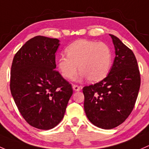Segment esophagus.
Returning <instances> with one entry per match:
<instances>
[{"label":"esophagus","instance_id":"1","mask_svg":"<svg viewBox=\"0 0 149 149\" xmlns=\"http://www.w3.org/2000/svg\"><path fill=\"white\" fill-rule=\"evenodd\" d=\"M72 88L74 90V91H79V90H81V87L77 85H72Z\"/></svg>","mask_w":149,"mask_h":149}]
</instances>
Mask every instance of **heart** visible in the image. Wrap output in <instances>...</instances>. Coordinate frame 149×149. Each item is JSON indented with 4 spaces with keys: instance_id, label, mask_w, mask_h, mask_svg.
Listing matches in <instances>:
<instances>
[{
    "instance_id": "obj_1",
    "label": "heart",
    "mask_w": 149,
    "mask_h": 149,
    "mask_svg": "<svg viewBox=\"0 0 149 149\" xmlns=\"http://www.w3.org/2000/svg\"><path fill=\"white\" fill-rule=\"evenodd\" d=\"M67 56L58 59L57 67L61 75L72 79L78 68L79 79L97 82L108 74L113 63V54L110 47L103 42L79 39L66 48Z\"/></svg>"
}]
</instances>
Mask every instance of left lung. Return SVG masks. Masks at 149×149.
<instances>
[{"instance_id":"8db88e82","label":"left lung","mask_w":149,"mask_h":149,"mask_svg":"<svg viewBox=\"0 0 149 149\" xmlns=\"http://www.w3.org/2000/svg\"><path fill=\"white\" fill-rule=\"evenodd\" d=\"M110 36L116 50L110 72L100 82L82 89L87 118L103 129L116 128L126 120L134 108L141 85L140 72L133 52L118 38Z\"/></svg>"}]
</instances>
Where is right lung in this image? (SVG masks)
I'll return each instance as SVG.
<instances>
[{
  "label": "right lung",
  "instance_id": "right-lung-1",
  "mask_svg": "<svg viewBox=\"0 0 149 149\" xmlns=\"http://www.w3.org/2000/svg\"><path fill=\"white\" fill-rule=\"evenodd\" d=\"M57 39L37 36L29 39L15 54L10 88L20 113L31 126L49 130L64 118L72 85L56 70Z\"/></svg>",
  "mask_w": 149,
  "mask_h": 149
}]
</instances>
